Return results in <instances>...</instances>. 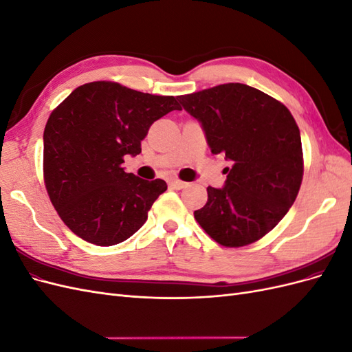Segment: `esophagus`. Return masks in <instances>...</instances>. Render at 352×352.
<instances>
[{"mask_svg": "<svg viewBox=\"0 0 352 352\" xmlns=\"http://www.w3.org/2000/svg\"><path fill=\"white\" fill-rule=\"evenodd\" d=\"M168 184H170V186L175 188V189H184L189 185L188 182H184V180H179V179H172Z\"/></svg>", "mask_w": 352, "mask_h": 352, "instance_id": "34e87169", "label": "esophagus"}]
</instances>
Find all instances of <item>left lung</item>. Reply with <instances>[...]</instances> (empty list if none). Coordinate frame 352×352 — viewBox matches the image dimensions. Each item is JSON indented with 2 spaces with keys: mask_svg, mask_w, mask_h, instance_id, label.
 Segmentation results:
<instances>
[{
  "mask_svg": "<svg viewBox=\"0 0 352 352\" xmlns=\"http://www.w3.org/2000/svg\"><path fill=\"white\" fill-rule=\"evenodd\" d=\"M177 98L201 123L211 153L232 163L225 186L207 188L195 220L223 247L258 241L285 217L302 182L301 135L291 111L243 83Z\"/></svg>",
  "mask_w": 352,
  "mask_h": 352,
  "instance_id": "left-lung-1",
  "label": "left lung"
}]
</instances>
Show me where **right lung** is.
Here are the masks:
<instances>
[{
  "instance_id": "right-lung-1",
  "label": "right lung",
  "mask_w": 352,
  "mask_h": 352,
  "mask_svg": "<svg viewBox=\"0 0 352 352\" xmlns=\"http://www.w3.org/2000/svg\"><path fill=\"white\" fill-rule=\"evenodd\" d=\"M173 110L175 97L91 82L51 113L44 131V182L66 226L83 241L110 247L131 238L167 189L163 179L126 173L124 155L141 153L151 124Z\"/></svg>"
}]
</instances>
